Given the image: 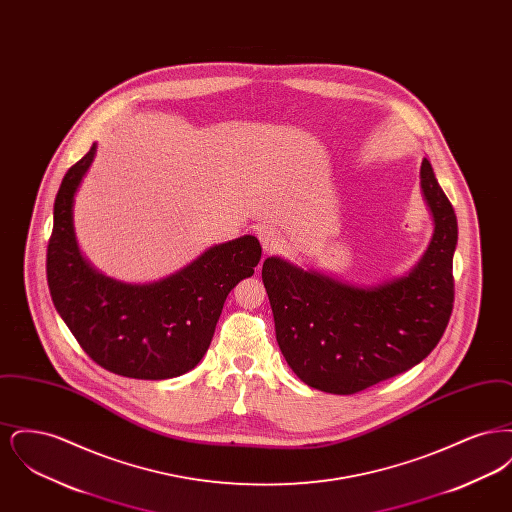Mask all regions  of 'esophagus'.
<instances>
[{
    "mask_svg": "<svg viewBox=\"0 0 512 512\" xmlns=\"http://www.w3.org/2000/svg\"><path fill=\"white\" fill-rule=\"evenodd\" d=\"M257 238H259V242L263 245V251L267 255L280 251L282 245H284L280 232L276 228H272V226H259L257 228Z\"/></svg>",
    "mask_w": 512,
    "mask_h": 512,
    "instance_id": "34e87169",
    "label": "esophagus"
}]
</instances>
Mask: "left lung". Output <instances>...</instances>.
<instances>
[{"label": "left lung", "instance_id": "left-lung-1", "mask_svg": "<svg viewBox=\"0 0 512 512\" xmlns=\"http://www.w3.org/2000/svg\"><path fill=\"white\" fill-rule=\"evenodd\" d=\"M420 188L432 213L428 249L405 276L357 288L280 257L263 263L276 341L293 372L315 390L351 395L426 359L453 311L457 217L430 161Z\"/></svg>", "mask_w": 512, "mask_h": 512}]
</instances>
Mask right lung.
I'll return each mask as SVG.
<instances>
[{
  "label": "right lung",
  "instance_id": "obj_1",
  "mask_svg": "<svg viewBox=\"0 0 512 512\" xmlns=\"http://www.w3.org/2000/svg\"><path fill=\"white\" fill-rule=\"evenodd\" d=\"M96 157V144L73 165L55 197L48 286L57 313L80 347L109 372L165 380L192 370L207 353L222 305L261 261L255 236L213 245L194 263L151 284L107 278L80 253L74 236L76 190Z\"/></svg>",
  "mask_w": 512,
  "mask_h": 512
}]
</instances>
